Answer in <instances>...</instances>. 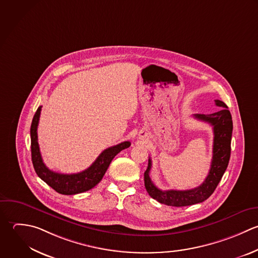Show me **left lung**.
Masks as SVG:
<instances>
[{
	"mask_svg": "<svg viewBox=\"0 0 258 258\" xmlns=\"http://www.w3.org/2000/svg\"><path fill=\"white\" fill-rule=\"evenodd\" d=\"M215 104L221 108L217 112L211 114H194L196 119L210 123L213 126L214 133L213 158L209 174L205 181L200 186L191 190H160L151 180L150 171L152 169V160L149 159L148 169L145 172V187L153 199L168 206L184 207L207 200L215 191L229 163L233 130L232 117L227 105L219 99L215 100Z\"/></svg>",
	"mask_w": 258,
	"mask_h": 258,
	"instance_id": "obj_1",
	"label": "left lung"
}]
</instances>
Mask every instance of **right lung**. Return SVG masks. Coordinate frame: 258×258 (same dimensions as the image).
Instances as JSON below:
<instances>
[{
  "instance_id": "obj_1",
  "label": "right lung",
  "mask_w": 258,
  "mask_h": 258,
  "mask_svg": "<svg viewBox=\"0 0 258 258\" xmlns=\"http://www.w3.org/2000/svg\"><path fill=\"white\" fill-rule=\"evenodd\" d=\"M41 107L42 106H39L36 113L34 114L30 130L32 163L38 177L59 194L75 195L78 193L88 191L95 187L103 178L112 159L120 151L131 146L130 142H123L104 150L89 168L80 173L60 174L53 172L49 170L43 163L38 145L37 128L41 113Z\"/></svg>"
}]
</instances>
